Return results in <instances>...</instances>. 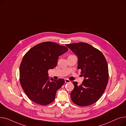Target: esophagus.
Wrapping results in <instances>:
<instances>
[{
    "label": "esophagus",
    "instance_id": "34e87169",
    "mask_svg": "<svg viewBox=\"0 0 126 126\" xmlns=\"http://www.w3.org/2000/svg\"><path fill=\"white\" fill-rule=\"evenodd\" d=\"M64 81H65V83L71 82V81H70V80H69L68 79H64Z\"/></svg>",
    "mask_w": 126,
    "mask_h": 126
}]
</instances>
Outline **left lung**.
<instances>
[{
	"mask_svg": "<svg viewBox=\"0 0 126 126\" xmlns=\"http://www.w3.org/2000/svg\"><path fill=\"white\" fill-rule=\"evenodd\" d=\"M66 46L78 59V69H81L84 79L82 84L73 81L74 88L70 95L72 101L80 106L91 105L104 93L108 82L107 61L101 52L86 43L80 42Z\"/></svg>",
	"mask_w": 126,
	"mask_h": 126,
	"instance_id": "left-lung-1",
	"label": "left lung"
}]
</instances>
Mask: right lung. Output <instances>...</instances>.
Segmentation results:
<instances>
[{
	"mask_svg": "<svg viewBox=\"0 0 126 126\" xmlns=\"http://www.w3.org/2000/svg\"><path fill=\"white\" fill-rule=\"evenodd\" d=\"M68 50L65 46L46 42L37 44L24 55L19 68L20 82L31 100L41 105L53 102L64 80L49 79L48 71L55 67L59 56Z\"/></svg>",
	"mask_w": 126,
	"mask_h": 126,
	"instance_id": "right-lung-1",
	"label": "right lung"
}]
</instances>
